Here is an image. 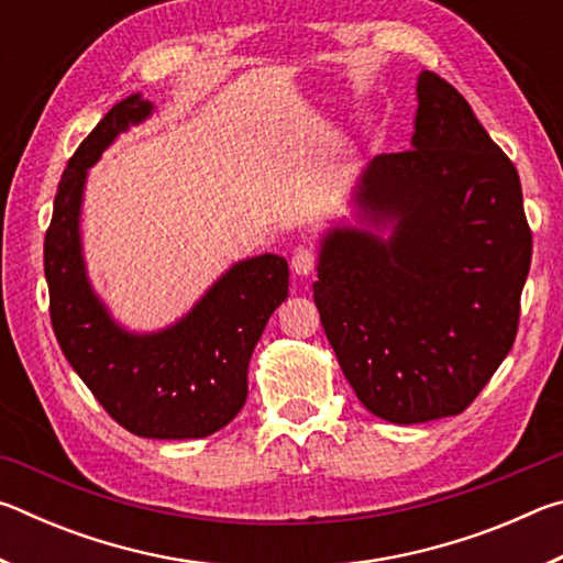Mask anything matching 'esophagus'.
Returning a JSON list of instances; mask_svg holds the SVG:
<instances>
[{"instance_id":"1","label":"esophagus","mask_w":563,"mask_h":563,"mask_svg":"<svg viewBox=\"0 0 563 563\" xmlns=\"http://www.w3.org/2000/svg\"><path fill=\"white\" fill-rule=\"evenodd\" d=\"M292 271L298 273V275H310L312 271H316V265H318V251L316 247H308V245H300L298 251L292 253Z\"/></svg>"}]
</instances>
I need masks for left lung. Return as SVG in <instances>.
I'll list each match as a JSON object with an SVG mask.
<instances>
[{
	"mask_svg": "<svg viewBox=\"0 0 563 563\" xmlns=\"http://www.w3.org/2000/svg\"><path fill=\"white\" fill-rule=\"evenodd\" d=\"M355 203L367 228L322 238L312 285L342 373L387 422L464 412L519 328L531 228L517 168L462 93L422 71L412 148L375 156Z\"/></svg>",
	"mask_w": 563,
	"mask_h": 563,
	"instance_id": "left-lung-1",
	"label": "left lung"
}]
</instances>
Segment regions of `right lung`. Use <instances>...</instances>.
<instances>
[{
    "label": "right lung",
    "mask_w": 563,
    "mask_h": 563,
    "mask_svg": "<svg viewBox=\"0 0 563 563\" xmlns=\"http://www.w3.org/2000/svg\"><path fill=\"white\" fill-rule=\"evenodd\" d=\"M151 111L154 103L141 93L119 101L66 164L44 238L49 316L64 357L123 430L148 440H201L245 405L247 362L288 298V263L273 253L235 263L188 316L148 335L109 316L81 255L84 184L103 148Z\"/></svg>",
    "instance_id": "right-lung-1"
}]
</instances>
